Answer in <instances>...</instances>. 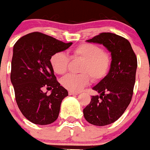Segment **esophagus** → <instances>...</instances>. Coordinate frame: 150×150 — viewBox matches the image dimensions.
<instances>
[{
    "mask_svg": "<svg viewBox=\"0 0 150 150\" xmlns=\"http://www.w3.org/2000/svg\"><path fill=\"white\" fill-rule=\"evenodd\" d=\"M78 93L73 91H69V95H78Z\"/></svg>",
    "mask_w": 150,
    "mask_h": 150,
    "instance_id": "1",
    "label": "esophagus"
}]
</instances>
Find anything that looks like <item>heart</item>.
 I'll list each match as a JSON object with an SVG mask.
<instances>
[{
	"mask_svg": "<svg viewBox=\"0 0 150 150\" xmlns=\"http://www.w3.org/2000/svg\"><path fill=\"white\" fill-rule=\"evenodd\" d=\"M71 58L83 60L80 74H67L61 80L64 88L70 91H79L90 82V76L93 81H99L108 74L112 64L111 55L96 44L84 43L75 48ZM51 67L57 74H64L67 70L69 57L63 52L55 53L50 59Z\"/></svg>",
	"mask_w": 150,
	"mask_h": 150,
	"instance_id": "heart-1",
	"label": "heart"
}]
</instances>
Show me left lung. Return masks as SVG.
Masks as SVG:
<instances>
[{
	"label": "left lung",
	"mask_w": 150,
	"mask_h": 150,
	"mask_svg": "<svg viewBox=\"0 0 150 150\" xmlns=\"http://www.w3.org/2000/svg\"><path fill=\"white\" fill-rule=\"evenodd\" d=\"M103 44L111 52V68L93 90L100 96H92L83 109L89 123L103 126L117 120L129 105L134 93L137 58L127 39L111 33H102L86 40Z\"/></svg>",
	"instance_id": "left-lung-1"
}]
</instances>
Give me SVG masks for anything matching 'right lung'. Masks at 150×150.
Here are the masks:
<instances>
[{
  "label": "right lung",
  "mask_w": 150,
  "mask_h": 150,
  "mask_svg": "<svg viewBox=\"0 0 150 150\" xmlns=\"http://www.w3.org/2000/svg\"><path fill=\"white\" fill-rule=\"evenodd\" d=\"M72 44L34 32L20 38L13 46L11 81L19 109L30 122L48 125L58 117L68 92L57 81L50 59ZM44 87L52 89L51 95L43 93Z\"/></svg>",
  "instance_id": "obj_1"
}]
</instances>
